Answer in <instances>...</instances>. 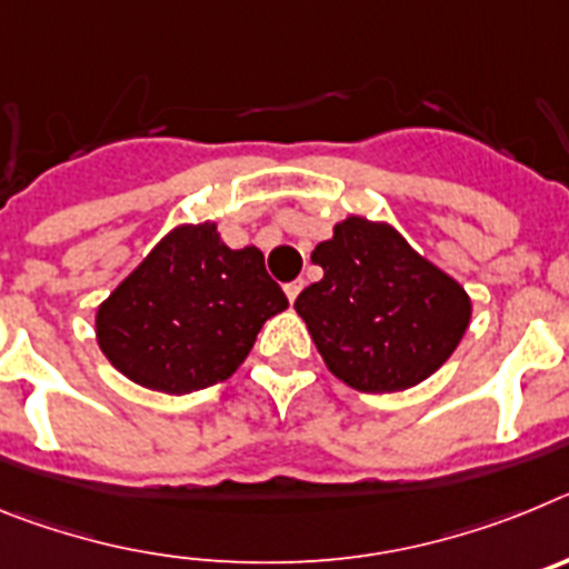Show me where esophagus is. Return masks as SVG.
Wrapping results in <instances>:
<instances>
[{"mask_svg": "<svg viewBox=\"0 0 569 569\" xmlns=\"http://www.w3.org/2000/svg\"><path fill=\"white\" fill-rule=\"evenodd\" d=\"M301 288H305V281H301V279H296V281H290V284H284V293H288L290 305H293L296 296L301 293Z\"/></svg>", "mask_w": 569, "mask_h": 569, "instance_id": "esophagus-1", "label": "esophagus"}]
</instances>
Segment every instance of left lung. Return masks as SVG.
Returning <instances> with one entry per match:
<instances>
[{
	"mask_svg": "<svg viewBox=\"0 0 569 569\" xmlns=\"http://www.w3.org/2000/svg\"><path fill=\"white\" fill-rule=\"evenodd\" d=\"M325 270L296 299L330 373L361 393L433 376L470 325V296L385 222L347 216L310 253Z\"/></svg>",
	"mask_w": 569,
	"mask_h": 569,
	"instance_id": "8db88e82",
	"label": "left lung"
}]
</instances>
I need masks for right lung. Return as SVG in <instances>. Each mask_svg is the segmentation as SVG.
<instances>
[{
    "mask_svg": "<svg viewBox=\"0 0 569 569\" xmlns=\"http://www.w3.org/2000/svg\"><path fill=\"white\" fill-rule=\"evenodd\" d=\"M284 308L259 248L230 250L213 222L179 224L99 305L97 341L130 381L184 396L230 379Z\"/></svg>",
    "mask_w": 569,
    "mask_h": 569,
    "instance_id": "1",
    "label": "right lung"
}]
</instances>
